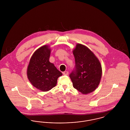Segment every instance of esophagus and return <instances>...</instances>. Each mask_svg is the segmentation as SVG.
Instances as JSON below:
<instances>
[{
    "label": "esophagus",
    "instance_id": "obj_1",
    "mask_svg": "<svg viewBox=\"0 0 130 130\" xmlns=\"http://www.w3.org/2000/svg\"><path fill=\"white\" fill-rule=\"evenodd\" d=\"M69 74V72L67 71H65V72H63V74L64 75H67Z\"/></svg>",
    "mask_w": 130,
    "mask_h": 130
}]
</instances>
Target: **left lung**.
<instances>
[{
    "label": "left lung",
    "mask_w": 130,
    "mask_h": 130,
    "mask_svg": "<svg viewBox=\"0 0 130 130\" xmlns=\"http://www.w3.org/2000/svg\"><path fill=\"white\" fill-rule=\"evenodd\" d=\"M75 69L70 77L73 87L84 94L94 91L99 85L102 67L98 57L87 47L77 43L73 51Z\"/></svg>",
    "instance_id": "obj_1"
}]
</instances>
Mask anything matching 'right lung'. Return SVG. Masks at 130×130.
<instances>
[{
    "mask_svg": "<svg viewBox=\"0 0 130 130\" xmlns=\"http://www.w3.org/2000/svg\"><path fill=\"white\" fill-rule=\"evenodd\" d=\"M51 48L45 45L37 50L31 56L27 67L28 78L32 86L42 92L56 86L62 73L49 61Z\"/></svg>",
    "mask_w": 130,
    "mask_h": 130,
    "instance_id": "add662e5",
    "label": "right lung"
}]
</instances>
